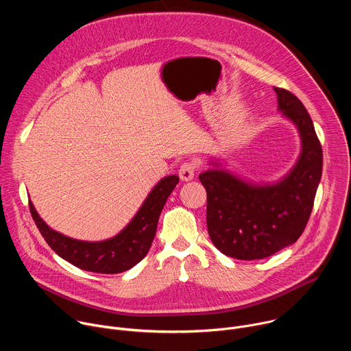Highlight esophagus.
Returning a JSON list of instances; mask_svg holds the SVG:
<instances>
[{
  "label": "esophagus",
  "instance_id": "34e87169",
  "mask_svg": "<svg viewBox=\"0 0 351 351\" xmlns=\"http://www.w3.org/2000/svg\"><path fill=\"white\" fill-rule=\"evenodd\" d=\"M195 169H197V165L194 162H183L179 168V176L183 182H189V180H193L194 179V175H195Z\"/></svg>",
  "mask_w": 351,
  "mask_h": 351
}]
</instances>
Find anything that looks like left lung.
<instances>
[{
  "instance_id": "left-lung-1",
  "label": "left lung",
  "mask_w": 351,
  "mask_h": 351,
  "mask_svg": "<svg viewBox=\"0 0 351 351\" xmlns=\"http://www.w3.org/2000/svg\"><path fill=\"white\" fill-rule=\"evenodd\" d=\"M278 110L298 130L302 153L275 183L244 180L211 161L199 175L207 190V228L214 245L236 260H261L293 244L308 222L322 175V147L303 103L274 88Z\"/></svg>"
}]
</instances>
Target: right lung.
Returning a JSON list of instances; mask_svg holds the SVG:
<instances>
[{"instance_id": "right-lung-1", "label": "right lung", "mask_w": 351, "mask_h": 351, "mask_svg": "<svg viewBox=\"0 0 351 351\" xmlns=\"http://www.w3.org/2000/svg\"><path fill=\"white\" fill-rule=\"evenodd\" d=\"M179 178H162L148 193L133 219L114 237L101 241H84L68 237L49 228L29 203L32 217L54 252L72 265L97 274H121L133 268L148 253L154 240L160 214Z\"/></svg>"}]
</instances>
